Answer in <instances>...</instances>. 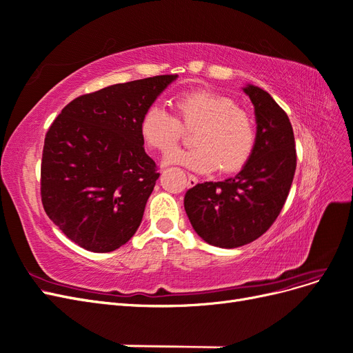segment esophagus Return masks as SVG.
<instances>
[{
	"mask_svg": "<svg viewBox=\"0 0 353 353\" xmlns=\"http://www.w3.org/2000/svg\"><path fill=\"white\" fill-rule=\"evenodd\" d=\"M197 183H199L197 176L193 175V174H188V185H190V187H194Z\"/></svg>",
	"mask_w": 353,
	"mask_h": 353,
	"instance_id": "1",
	"label": "esophagus"
}]
</instances>
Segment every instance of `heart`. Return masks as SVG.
<instances>
[{
  "label": "heart",
  "mask_w": 353,
  "mask_h": 353,
  "mask_svg": "<svg viewBox=\"0 0 353 353\" xmlns=\"http://www.w3.org/2000/svg\"><path fill=\"white\" fill-rule=\"evenodd\" d=\"M176 113L163 103H153L141 117V135L147 145L169 150L184 132V126L196 128L191 148H176L165 156V162L183 165L196 172H236L250 159L254 144V123L248 112L231 99L210 91L181 95Z\"/></svg>",
  "instance_id": "obj_1"
}]
</instances>
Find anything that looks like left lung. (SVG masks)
<instances>
[{
    "instance_id": "8db88e82",
    "label": "left lung",
    "mask_w": 353,
    "mask_h": 353,
    "mask_svg": "<svg viewBox=\"0 0 353 353\" xmlns=\"http://www.w3.org/2000/svg\"><path fill=\"white\" fill-rule=\"evenodd\" d=\"M254 105L256 144L240 172L190 188L184 208L194 231L216 248L259 239L280 215L296 170V143L287 113L254 85L243 88Z\"/></svg>"
}]
</instances>
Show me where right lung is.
Masks as SVG:
<instances>
[{
	"mask_svg": "<svg viewBox=\"0 0 353 353\" xmlns=\"http://www.w3.org/2000/svg\"><path fill=\"white\" fill-rule=\"evenodd\" d=\"M176 74L110 85L72 100L46 134L41 200L65 236L94 253L138 230L159 178L141 117Z\"/></svg>",
	"mask_w": 353,
	"mask_h": 353,
	"instance_id": "add662e5",
	"label": "right lung"
}]
</instances>
